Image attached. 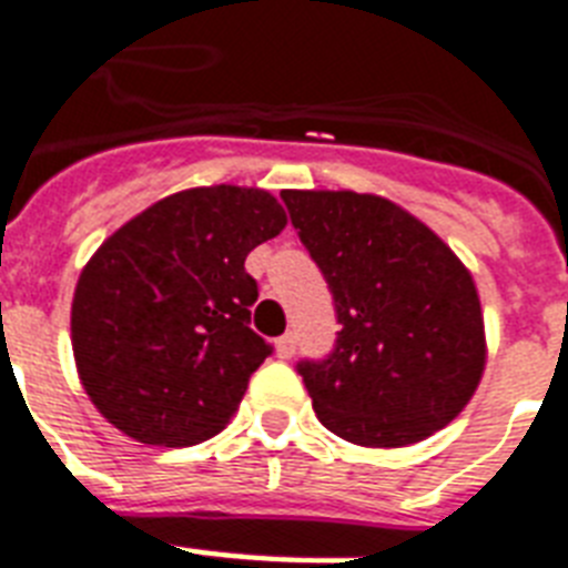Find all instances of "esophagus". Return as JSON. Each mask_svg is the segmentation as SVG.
<instances>
[{
  "label": "esophagus",
  "mask_w": 568,
  "mask_h": 568,
  "mask_svg": "<svg viewBox=\"0 0 568 568\" xmlns=\"http://www.w3.org/2000/svg\"><path fill=\"white\" fill-rule=\"evenodd\" d=\"M294 349H297V338H294V332H285L283 338H276V356L280 358H292Z\"/></svg>",
  "instance_id": "34e87169"
}]
</instances>
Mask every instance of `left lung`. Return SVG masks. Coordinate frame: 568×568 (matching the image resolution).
Masks as SVG:
<instances>
[{
  "instance_id": "8db88e82",
  "label": "left lung",
  "mask_w": 568,
  "mask_h": 568,
  "mask_svg": "<svg viewBox=\"0 0 568 568\" xmlns=\"http://www.w3.org/2000/svg\"><path fill=\"white\" fill-rule=\"evenodd\" d=\"M280 197L341 324L329 356L297 364L317 419L376 449L435 435L476 394L487 358L469 271L388 197L300 189Z\"/></svg>"
}]
</instances>
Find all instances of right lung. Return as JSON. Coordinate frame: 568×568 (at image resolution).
<instances>
[{"mask_svg":"<svg viewBox=\"0 0 568 568\" xmlns=\"http://www.w3.org/2000/svg\"><path fill=\"white\" fill-rule=\"evenodd\" d=\"M285 221L265 189H186L92 253L72 297V353L119 432L195 446L227 426L274 349L251 329L260 288L244 260Z\"/></svg>","mask_w":568,"mask_h":568,"instance_id":"add662e5","label":"right lung"}]
</instances>
